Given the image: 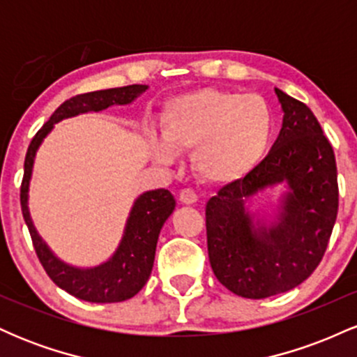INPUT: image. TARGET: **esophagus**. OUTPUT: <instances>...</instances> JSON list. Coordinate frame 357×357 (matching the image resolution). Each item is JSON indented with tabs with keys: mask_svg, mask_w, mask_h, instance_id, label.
I'll list each match as a JSON object with an SVG mask.
<instances>
[{
	"mask_svg": "<svg viewBox=\"0 0 357 357\" xmlns=\"http://www.w3.org/2000/svg\"><path fill=\"white\" fill-rule=\"evenodd\" d=\"M179 202L183 204H195L198 202V196L190 188H186V190H181V192H179Z\"/></svg>",
	"mask_w": 357,
	"mask_h": 357,
	"instance_id": "34e87169",
	"label": "esophagus"
}]
</instances>
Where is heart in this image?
Returning <instances> with one entry per match:
<instances>
[{
	"instance_id": "1",
	"label": "heart",
	"mask_w": 357,
	"mask_h": 357,
	"mask_svg": "<svg viewBox=\"0 0 357 357\" xmlns=\"http://www.w3.org/2000/svg\"><path fill=\"white\" fill-rule=\"evenodd\" d=\"M275 117L255 93L199 89L166 105L161 139H151L154 158L171 162L192 151V167L203 181L233 184L255 171L272 144Z\"/></svg>"
}]
</instances>
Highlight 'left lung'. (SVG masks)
Returning <instances> with one entry per match:
<instances>
[{
	"instance_id": "obj_1",
	"label": "left lung",
	"mask_w": 357,
	"mask_h": 357,
	"mask_svg": "<svg viewBox=\"0 0 357 357\" xmlns=\"http://www.w3.org/2000/svg\"><path fill=\"white\" fill-rule=\"evenodd\" d=\"M275 93L284 110L277 141L253 173L227 184L206 203L208 257L220 284L245 298H265L301 285L321 264L339 206L334 151L304 102ZM285 182L275 219L249 215L258 190Z\"/></svg>"
}]
</instances>
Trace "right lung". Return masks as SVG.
Returning <instances> with one entry per match:
<instances>
[{
    "label": "right lung",
    "mask_w": 357,
    "mask_h": 357,
    "mask_svg": "<svg viewBox=\"0 0 357 357\" xmlns=\"http://www.w3.org/2000/svg\"><path fill=\"white\" fill-rule=\"evenodd\" d=\"M147 85H127V87L97 90V92L80 93L65 100L48 122L45 124L28 146L26 158H24V174L20 190V202H22V213L31 241L43 265L45 272L55 282L60 289L80 301L96 302V304H112L122 302L134 297L142 287L154 265L155 245H158L159 233L162 225L174 211L176 199L167 190H153L142 192L134 202L132 210L127 218L124 235L114 255L104 264L90 268H79L61 261L55 253L48 248L42 236L38 235L31 221L30 210H28V190H30L31 171L36 151L43 139L50 134L53 126L63 119L75 117L85 112H100L110 105H127L134 102L146 92Z\"/></svg>",
    "instance_id": "right-lung-1"
}]
</instances>
